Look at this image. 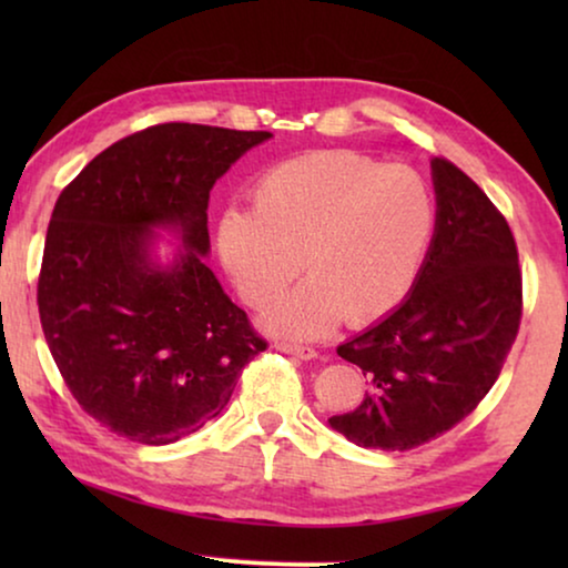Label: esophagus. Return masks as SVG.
Masks as SVG:
<instances>
[{
	"instance_id": "esophagus-1",
	"label": "esophagus",
	"mask_w": 568,
	"mask_h": 568,
	"mask_svg": "<svg viewBox=\"0 0 568 568\" xmlns=\"http://www.w3.org/2000/svg\"><path fill=\"white\" fill-rule=\"evenodd\" d=\"M276 348L284 354H294L297 359H315L317 352L313 346H302V344H292V341H276Z\"/></svg>"
}]
</instances>
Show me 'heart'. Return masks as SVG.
I'll use <instances>...</instances> for the list:
<instances>
[{
	"mask_svg": "<svg viewBox=\"0 0 568 568\" xmlns=\"http://www.w3.org/2000/svg\"><path fill=\"white\" fill-rule=\"evenodd\" d=\"M253 209L232 206L216 222V253L240 297L268 310L294 338H321L348 317L379 321L406 300L429 251L437 209L429 185L406 165H383L354 150L284 160L255 178Z\"/></svg>",
	"mask_w": 568,
	"mask_h": 568,
	"instance_id": "obj_1",
	"label": "heart"
}]
</instances>
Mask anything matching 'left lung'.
I'll return each instance as SVG.
<instances>
[{"label":"left lung","instance_id":"8db88e82","mask_svg":"<svg viewBox=\"0 0 568 568\" xmlns=\"http://www.w3.org/2000/svg\"><path fill=\"white\" fill-rule=\"evenodd\" d=\"M437 227L398 310L341 344L369 390L328 422L362 447L437 439L491 390L523 321V268L507 216L445 158L432 160Z\"/></svg>","mask_w":568,"mask_h":568}]
</instances>
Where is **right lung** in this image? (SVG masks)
Listing matches in <instances>:
<instances>
[{"instance_id": "add662e5", "label": "right lung", "mask_w": 568, "mask_h": 568, "mask_svg": "<svg viewBox=\"0 0 568 568\" xmlns=\"http://www.w3.org/2000/svg\"><path fill=\"white\" fill-rule=\"evenodd\" d=\"M268 136L158 123L108 146L59 193L38 315L69 393L108 432L139 445L199 432L227 406L245 364L266 352L204 255L209 191ZM154 223L184 235L170 270L145 255Z\"/></svg>"}]
</instances>
